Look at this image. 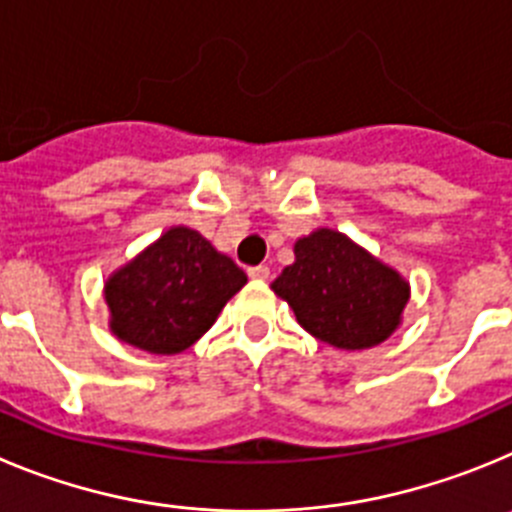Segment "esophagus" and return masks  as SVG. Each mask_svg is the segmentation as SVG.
<instances>
[{
	"instance_id": "34e87169",
	"label": "esophagus",
	"mask_w": 512,
	"mask_h": 512,
	"mask_svg": "<svg viewBox=\"0 0 512 512\" xmlns=\"http://www.w3.org/2000/svg\"><path fill=\"white\" fill-rule=\"evenodd\" d=\"M247 275H250L252 280H267V278H270V267L255 265V267H250V270H247Z\"/></svg>"
}]
</instances>
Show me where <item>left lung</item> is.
<instances>
[{"label": "left lung", "instance_id": "obj_1", "mask_svg": "<svg viewBox=\"0 0 512 512\" xmlns=\"http://www.w3.org/2000/svg\"><path fill=\"white\" fill-rule=\"evenodd\" d=\"M296 262L270 288L311 336L336 349H370L400 326L411 288L352 239L316 229L293 247Z\"/></svg>", "mask_w": 512, "mask_h": 512}]
</instances>
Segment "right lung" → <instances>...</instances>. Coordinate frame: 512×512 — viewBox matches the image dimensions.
Here are the masks:
<instances>
[{"mask_svg":"<svg viewBox=\"0 0 512 512\" xmlns=\"http://www.w3.org/2000/svg\"><path fill=\"white\" fill-rule=\"evenodd\" d=\"M245 283V270L196 229L170 227L104 285L109 329L142 352L178 354L199 342Z\"/></svg>","mask_w":512,"mask_h":512,"instance_id":"1","label":"right lung"}]
</instances>
